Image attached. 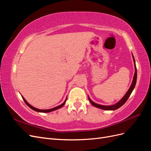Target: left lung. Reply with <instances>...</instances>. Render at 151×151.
I'll return each mask as SVG.
<instances>
[{"instance_id": "obj_1", "label": "left lung", "mask_w": 151, "mask_h": 151, "mask_svg": "<svg viewBox=\"0 0 151 151\" xmlns=\"http://www.w3.org/2000/svg\"><path fill=\"white\" fill-rule=\"evenodd\" d=\"M132 55V57H133V60H134V67H135V73H134V78H133V81H132V84L130 87V88L129 89V90L127 91V92L126 93V94L124 95L123 96L119 101L117 102L116 103H115V104H112V105H109V106H106V105H101L99 104H97L94 103V101H93L91 99V98H89V96H88V99L89 101H90V103H91V104L93 105L94 106L98 108L99 109H104V110H115V109H117L118 108H120L122 105L124 104L125 103V102L127 101V100L129 99V98L130 97V96L131 94V93L133 91L135 84H136V82H137V68H136V65H135V58L134 57L133 54Z\"/></svg>"}]
</instances>
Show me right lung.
<instances>
[{"mask_svg":"<svg viewBox=\"0 0 151 151\" xmlns=\"http://www.w3.org/2000/svg\"><path fill=\"white\" fill-rule=\"evenodd\" d=\"M21 96H22V99H23V100L24 101L25 103H26L27 105H28V106L31 109H33V110H34V111H37V112H41V113H49V112H52V111H55V110H57V109H58L61 108L62 106H63V105H64V104H65V102H66L67 99V97H66V99H65V100L64 101V102H63L62 104L59 105V106H57L55 107V108H51V109H40L36 108H35V107H33V106H31V105L28 103V101H26V100L24 99V98L23 96H22V95H21Z\"/></svg>","mask_w":151,"mask_h":151,"instance_id":"1","label":"right lung"}]
</instances>
